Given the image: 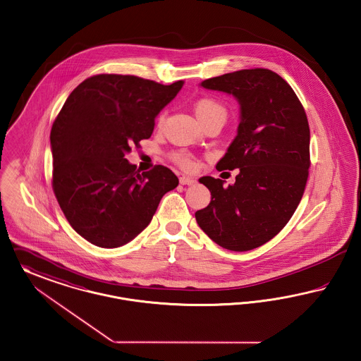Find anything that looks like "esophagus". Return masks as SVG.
Segmentation results:
<instances>
[{
	"mask_svg": "<svg viewBox=\"0 0 361 361\" xmlns=\"http://www.w3.org/2000/svg\"><path fill=\"white\" fill-rule=\"evenodd\" d=\"M179 183H180V185H188V186H190V185H194L195 180H194L192 178H189V176H180V178H179Z\"/></svg>",
	"mask_w": 361,
	"mask_h": 361,
	"instance_id": "1",
	"label": "esophagus"
}]
</instances>
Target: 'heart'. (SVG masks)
<instances>
[{"label":"heart","mask_w":361,"mask_h":361,"mask_svg":"<svg viewBox=\"0 0 361 361\" xmlns=\"http://www.w3.org/2000/svg\"><path fill=\"white\" fill-rule=\"evenodd\" d=\"M194 111L197 118L202 122L208 119L210 116H223L226 119V109L223 107L221 103H219L216 99L204 96L198 99L194 104ZM164 114H160L159 116V125L163 122ZM172 161L178 164L183 170H191L194 167V159L192 156L186 152H175L171 154Z\"/></svg>","instance_id":"heart-1"}]
</instances>
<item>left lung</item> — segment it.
Returning a JSON list of instances; mask_svg holds the SVG:
<instances>
[{"label": "left lung", "instance_id": "1", "mask_svg": "<svg viewBox=\"0 0 361 361\" xmlns=\"http://www.w3.org/2000/svg\"><path fill=\"white\" fill-rule=\"evenodd\" d=\"M240 103L238 135L216 169H239L233 185L204 176L212 200L195 212L219 246L248 251L273 239L298 208L310 169V126L303 104L277 73L243 69L201 82Z\"/></svg>", "mask_w": 361, "mask_h": 361}]
</instances>
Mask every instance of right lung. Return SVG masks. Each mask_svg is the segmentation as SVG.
<instances>
[{
	"mask_svg": "<svg viewBox=\"0 0 361 361\" xmlns=\"http://www.w3.org/2000/svg\"><path fill=\"white\" fill-rule=\"evenodd\" d=\"M182 85L102 73L77 85L62 106L50 133L51 185L66 220L90 243H129L178 186L170 169L140 173L125 153L152 135L156 115Z\"/></svg>",
	"mask_w": 361,
	"mask_h": 361,
	"instance_id": "right-lung-1",
	"label": "right lung"
}]
</instances>
